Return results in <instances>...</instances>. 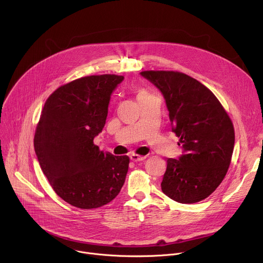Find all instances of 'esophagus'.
I'll return each mask as SVG.
<instances>
[{
  "label": "esophagus",
  "instance_id": "34e87169",
  "mask_svg": "<svg viewBox=\"0 0 263 263\" xmlns=\"http://www.w3.org/2000/svg\"><path fill=\"white\" fill-rule=\"evenodd\" d=\"M130 159H131L132 161L137 162V161H142V160H144V159H145V156H140V155H137V154H131V155H130Z\"/></svg>",
  "mask_w": 263,
  "mask_h": 263
}]
</instances>
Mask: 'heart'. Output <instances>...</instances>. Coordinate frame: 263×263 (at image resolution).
<instances>
[{
	"label": "heart",
	"mask_w": 263,
	"mask_h": 263,
	"mask_svg": "<svg viewBox=\"0 0 263 263\" xmlns=\"http://www.w3.org/2000/svg\"><path fill=\"white\" fill-rule=\"evenodd\" d=\"M145 93H146L145 91H143V90H140V91L138 92V97H139V96H142V95H145Z\"/></svg>",
	"instance_id": "obj_1"
}]
</instances>
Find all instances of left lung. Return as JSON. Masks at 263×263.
I'll list each match as a JSON object with an SVG mask.
<instances>
[{
    "instance_id": "8db88e82",
    "label": "left lung",
    "mask_w": 263,
    "mask_h": 263,
    "mask_svg": "<svg viewBox=\"0 0 263 263\" xmlns=\"http://www.w3.org/2000/svg\"><path fill=\"white\" fill-rule=\"evenodd\" d=\"M140 74L161 91L172 130L183 148L178 159H167L161 190L182 204L200 202L228 172L235 141L233 124L212 91L198 80L170 70Z\"/></svg>"
}]
</instances>
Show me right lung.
I'll use <instances>...</instances> for the list:
<instances>
[{"label":"right lung","mask_w":263,"mask_h":263,"mask_svg":"<svg viewBox=\"0 0 263 263\" xmlns=\"http://www.w3.org/2000/svg\"><path fill=\"white\" fill-rule=\"evenodd\" d=\"M123 80L117 74L83 77L60 86L45 103L34 136L36 157L55 193L74 207L106 205L125 183L129 157L93 144Z\"/></svg>","instance_id":"add662e5"}]
</instances>
